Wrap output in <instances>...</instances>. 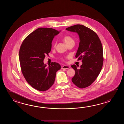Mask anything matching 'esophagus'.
Returning <instances> with one entry per match:
<instances>
[{"label":"esophagus","instance_id":"esophagus-1","mask_svg":"<svg viewBox=\"0 0 124 124\" xmlns=\"http://www.w3.org/2000/svg\"><path fill=\"white\" fill-rule=\"evenodd\" d=\"M70 68V66H67V65H64V66H62V69H69Z\"/></svg>","mask_w":124,"mask_h":124}]
</instances>
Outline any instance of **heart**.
Wrapping results in <instances>:
<instances>
[{
    "label": "heart",
    "instance_id": "heart-1",
    "mask_svg": "<svg viewBox=\"0 0 124 124\" xmlns=\"http://www.w3.org/2000/svg\"><path fill=\"white\" fill-rule=\"evenodd\" d=\"M63 41L65 42L66 45H67L70 42H74V40L69 35H66L63 38Z\"/></svg>",
    "mask_w": 124,
    "mask_h": 124
}]
</instances>
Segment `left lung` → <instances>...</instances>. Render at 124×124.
Here are the masks:
<instances>
[{
    "instance_id": "left-lung-1",
    "label": "left lung",
    "mask_w": 124,
    "mask_h": 124,
    "mask_svg": "<svg viewBox=\"0 0 124 124\" xmlns=\"http://www.w3.org/2000/svg\"><path fill=\"white\" fill-rule=\"evenodd\" d=\"M66 30L79 36V47L75 57L82 59V64L80 69L75 65L71 66L75 71L72 81L77 86L84 88L92 84L101 71L103 62L102 44L95 32L82 25H75Z\"/></svg>"
}]
</instances>
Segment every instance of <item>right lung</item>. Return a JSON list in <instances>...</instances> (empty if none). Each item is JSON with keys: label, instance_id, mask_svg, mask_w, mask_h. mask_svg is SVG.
Here are the masks:
<instances>
[{"label": "right lung", "instance_id": "add662e5", "mask_svg": "<svg viewBox=\"0 0 124 124\" xmlns=\"http://www.w3.org/2000/svg\"><path fill=\"white\" fill-rule=\"evenodd\" d=\"M51 28H39L24 40L20 48L19 58L21 70L27 82L32 87L45 91L52 86L56 72L61 69L57 62L47 67L43 62L50 52L54 36L60 33Z\"/></svg>", "mask_w": 124, "mask_h": 124}]
</instances>
